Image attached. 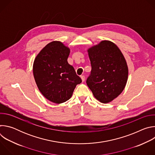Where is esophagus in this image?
Here are the masks:
<instances>
[{"instance_id":"34e87169","label":"esophagus","mask_w":155,"mask_h":155,"mask_svg":"<svg viewBox=\"0 0 155 155\" xmlns=\"http://www.w3.org/2000/svg\"><path fill=\"white\" fill-rule=\"evenodd\" d=\"M80 77H81V80H82V81L83 82V81H84V80H85V77H84V75H81Z\"/></svg>"}]
</instances>
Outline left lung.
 <instances>
[{
  "instance_id": "8db88e82",
  "label": "left lung",
  "mask_w": 155,
  "mask_h": 155,
  "mask_svg": "<svg viewBox=\"0 0 155 155\" xmlns=\"http://www.w3.org/2000/svg\"><path fill=\"white\" fill-rule=\"evenodd\" d=\"M87 51L91 71L87 85L101 102H111L121 93L127 82L128 69L124 56L115 43L107 40Z\"/></svg>"
}]
</instances>
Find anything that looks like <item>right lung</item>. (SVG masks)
Instances as JSON below:
<instances>
[{
  "label": "right lung",
  "instance_id": "add662e5",
  "mask_svg": "<svg viewBox=\"0 0 155 155\" xmlns=\"http://www.w3.org/2000/svg\"><path fill=\"white\" fill-rule=\"evenodd\" d=\"M70 50L61 41L47 45L38 54L33 65L36 84L48 100L61 104L69 100L81 79L68 62Z\"/></svg>",
  "mask_w": 155,
  "mask_h": 155
}]
</instances>
